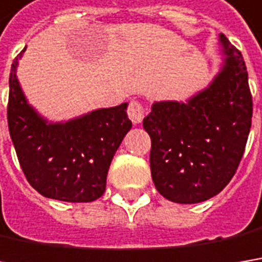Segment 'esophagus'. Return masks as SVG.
I'll list each match as a JSON object with an SVG mask.
<instances>
[{
    "label": "esophagus",
    "instance_id": "34e87169",
    "mask_svg": "<svg viewBox=\"0 0 262 262\" xmlns=\"http://www.w3.org/2000/svg\"><path fill=\"white\" fill-rule=\"evenodd\" d=\"M127 116L132 120L133 124H139L142 123L144 117H145V108L141 102L138 100H130L129 108H127Z\"/></svg>",
    "mask_w": 262,
    "mask_h": 262
}]
</instances>
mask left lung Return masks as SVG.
I'll return each mask as SVG.
<instances>
[{
    "label": "left lung",
    "mask_w": 262,
    "mask_h": 262,
    "mask_svg": "<svg viewBox=\"0 0 262 262\" xmlns=\"http://www.w3.org/2000/svg\"><path fill=\"white\" fill-rule=\"evenodd\" d=\"M220 42L225 59L213 81L187 102L152 103L144 118L154 185L175 203H200L223 191L251 130L252 95L243 56L224 34Z\"/></svg>",
    "instance_id": "8db88e82"
}]
</instances>
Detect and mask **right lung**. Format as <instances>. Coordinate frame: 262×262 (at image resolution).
<instances>
[{
  "instance_id": "add662e5",
  "label": "right lung",
  "mask_w": 262,
  "mask_h": 262,
  "mask_svg": "<svg viewBox=\"0 0 262 262\" xmlns=\"http://www.w3.org/2000/svg\"><path fill=\"white\" fill-rule=\"evenodd\" d=\"M25 49L11 65L7 108L8 130L25 177L44 197L93 202L105 191L110 164L132 129L127 103L49 123L28 103L16 75Z\"/></svg>"
}]
</instances>
